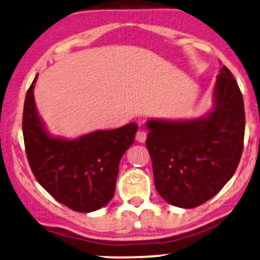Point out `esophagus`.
I'll use <instances>...</instances> for the list:
<instances>
[{"mask_svg": "<svg viewBox=\"0 0 260 260\" xmlns=\"http://www.w3.org/2000/svg\"><path fill=\"white\" fill-rule=\"evenodd\" d=\"M146 137H147V134L145 133V130H139L136 133V141L139 142H145Z\"/></svg>", "mask_w": 260, "mask_h": 260, "instance_id": "esophagus-1", "label": "esophagus"}]
</instances>
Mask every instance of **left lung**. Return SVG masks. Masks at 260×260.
Returning <instances> with one entry per match:
<instances>
[{"label":"left lung","mask_w":260,"mask_h":260,"mask_svg":"<svg viewBox=\"0 0 260 260\" xmlns=\"http://www.w3.org/2000/svg\"><path fill=\"white\" fill-rule=\"evenodd\" d=\"M146 146L158 193L169 204L194 208L233 178L242 155L245 107L239 85L222 66L213 108L190 120L149 119Z\"/></svg>","instance_id":"left-lung-1"}]
</instances>
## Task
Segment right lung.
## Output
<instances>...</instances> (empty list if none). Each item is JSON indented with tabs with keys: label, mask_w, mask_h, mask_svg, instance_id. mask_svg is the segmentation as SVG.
<instances>
[{
	"label": "right lung",
	"mask_w": 260,
	"mask_h": 260,
	"mask_svg": "<svg viewBox=\"0 0 260 260\" xmlns=\"http://www.w3.org/2000/svg\"><path fill=\"white\" fill-rule=\"evenodd\" d=\"M38 75L26 92L23 135L36 180L58 202L80 213L105 207L114 196L119 163L135 141L139 125L96 130L76 139L53 136L39 115L34 97Z\"/></svg>",
	"instance_id": "1"
}]
</instances>
